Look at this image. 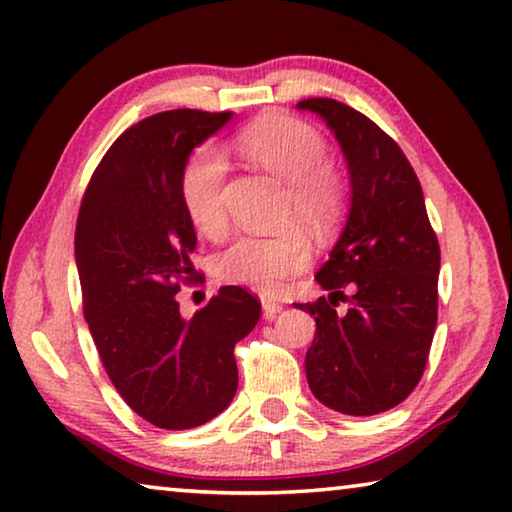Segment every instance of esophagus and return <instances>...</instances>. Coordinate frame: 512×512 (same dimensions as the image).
Instances as JSON below:
<instances>
[{
    "mask_svg": "<svg viewBox=\"0 0 512 512\" xmlns=\"http://www.w3.org/2000/svg\"><path fill=\"white\" fill-rule=\"evenodd\" d=\"M262 309H264V318L273 320L282 311V305H280V302L271 300V298H262Z\"/></svg>",
    "mask_w": 512,
    "mask_h": 512,
    "instance_id": "1",
    "label": "esophagus"
}]
</instances>
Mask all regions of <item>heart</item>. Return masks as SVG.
Masks as SVG:
<instances>
[{"label": "heart", "instance_id": "obj_1", "mask_svg": "<svg viewBox=\"0 0 512 512\" xmlns=\"http://www.w3.org/2000/svg\"><path fill=\"white\" fill-rule=\"evenodd\" d=\"M237 149L289 185L284 219H300L311 230L334 228L345 210V180L325 162L327 142L314 126L284 112H268L237 135ZM228 164L214 146H201L180 178L183 207L198 232L219 237L225 230L223 185ZM311 259V244L300 225L275 235H241L214 257L223 282L271 293Z\"/></svg>", "mask_w": 512, "mask_h": 512}]
</instances>
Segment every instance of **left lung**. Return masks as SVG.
I'll return each instance as SVG.
<instances>
[{"label":"left lung","instance_id":"obj_1","mask_svg":"<svg viewBox=\"0 0 512 512\" xmlns=\"http://www.w3.org/2000/svg\"><path fill=\"white\" fill-rule=\"evenodd\" d=\"M298 108L325 119L352 187L348 223L316 273L332 293L296 305L316 318L307 381L329 409L377 415L404 402L427 366L438 320V237L420 180L391 135L341 101L305 99ZM339 299L351 307L339 312Z\"/></svg>","mask_w":512,"mask_h":512}]
</instances>
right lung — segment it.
<instances>
[{
	"instance_id": "1",
	"label": "right lung",
	"mask_w": 512,
	"mask_h": 512,
	"mask_svg": "<svg viewBox=\"0 0 512 512\" xmlns=\"http://www.w3.org/2000/svg\"><path fill=\"white\" fill-rule=\"evenodd\" d=\"M230 117L183 108L137 121L94 169L76 221L83 314L103 368L160 429H194L228 409L239 384L235 345L262 316L241 287H221L192 318L176 300L180 284L201 280L180 178L194 146Z\"/></svg>"
}]
</instances>
